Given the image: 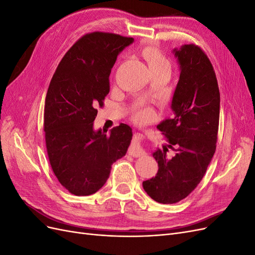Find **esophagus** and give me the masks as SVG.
<instances>
[{
	"instance_id": "obj_1",
	"label": "esophagus",
	"mask_w": 255,
	"mask_h": 255,
	"mask_svg": "<svg viewBox=\"0 0 255 255\" xmlns=\"http://www.w3.org/2000/svg\"><path fill=\"white\" fill-rule=\"evenodd\" d=\"M143 139V135L140 133H135L133 137V142L132 145L129 146L128 149V154L134 157H140L144 154L143 149L140 145V140Z\"/></svg>"
}]
</instances>
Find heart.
Returning a JSON list of instances; mask_svg holds the SVG:
<instances>
[{"label": "heart", "mask_w": 255, "mask_h": 255, "mask_svg": "<svg viewBox=\"0 0 255 255\" xmlns=\"http://www.w3.org/2000/svg\"><path fill=\"white\" fill-rule=\"evenodd\" d=\"M144 56L148 60L150 68L159 66H170L169 60L161 54V52L156 48H148L144 51ZM153 111L151 109H142L137 111L134 114V120L137 122H145L152 118Z\"/></svg>", "instance_id": "b5f03b06"}]
</instances>
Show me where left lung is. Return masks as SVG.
Here are the masks:
<instances>
[{"label":"left lung","mask_w":255,"mask_h":255,"mask_svg":"<svg viewBox=\"0 0 255 255\" xmlns=\"http://www.w3.org/2000/svg\"><path fill=\"white\" fill-rule=\"evenodd\" d=\"M173 53L181 70L173 116L157 128L175 155L168 158L167 148L154 152L158 171L142 182L146 194L163 204L181 201L198 186L214 156L219 127L220 94L211 60L196 44H184Z\"/></svg>","instance_id":"obj_1"}]
</instances>
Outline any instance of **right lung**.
<instances>
[{"mask_svg":"<svg viewBox=\"0 0 255 255\" xmlns=\"http://www.w3.org/2000/svg\"><path fill=\"white\" fill-rule=\"evenodd\" d=\"M134 39L117 34L84 35L65 54L45 97L43 128L52 170L72 195L95 194L110 177L112 165L132 140L128 125L110 134L94 129L97 107L110 92V74L119 53Z\"/></svg>","mask_w":255,"mask_h":255,"instance_id":"add662e5","label":"right lung"}]
</instances>
